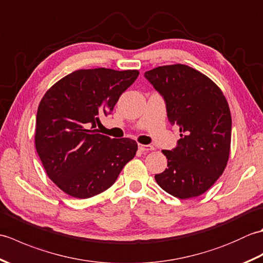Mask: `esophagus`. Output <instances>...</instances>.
Returning <instances> with one entry per match:
<instances>
[{"label": "esophagus", "instance_id": "34e87169", "mask_svg": "<svg viewBox=\"0 0 263 263\" xmlns=\"http://www.w3.org/2000/svg\"><path fill=\"white\" fill-rule=\"evenodd\" d=\"M154 149L155 148L150 144H139V150H141V152H152Z\"/></svg>", "mask_w": 263, "mask_h": 263}]
</instances>
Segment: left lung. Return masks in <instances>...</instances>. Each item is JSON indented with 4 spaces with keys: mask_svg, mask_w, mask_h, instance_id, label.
Masks as SVG:
<instances>
[{
    "mask_svg": "<svg viewBox=\"0 0 263 263\" xmlns=\"http://www.w3.org/2000/svg\"><path fill=\"white\" fill-rule=\"evenodd\" d=\"M144 77L164 97L167 117L181 132L177 147L163 150L167 168L155 180L173 197H199L214 185L230 158V106L214 81L187 65L158 66Z\"/></svg>",
    "mask_w": 263,
    "mask_h": 263,
    "instance_id": "8db88e82",
    "label": "left lung"
}]
</instances>
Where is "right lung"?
<instances>
[{"mask_svg":"<svg viewBox=\"0 0 263 263\" xmlns=\"http://www.w3.org/2000/svg\"><path fill=\"white\" fill-rule=\"evenodd\" d=\"M138 70L81 69L48 89L38 106L35 146L47 176L66 194L91 198L115 183L138 150L130 138L96 130L99 115L113 111Z\"/></svg>","mask_w":263,"mask_h":263,"instance_id":"add662e5","label":"right lung"}]
</instances>
